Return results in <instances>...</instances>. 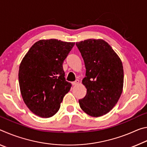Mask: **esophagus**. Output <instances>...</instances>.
Listing matches in <instances>:
<instances>
[{
    "label": "esophagus",
    "instance_id": "obj_1",
    "mask_svg": "<svg viewBox=\"0 0 147 147\" xmlns=\"http://www.w3.org/2000/svg\"><path fill=\"white\" fill-rule=\"evenodd\" d=\"M78 83H79L78 80H76L75 81H74V82H72V84H73V86H75V85H76V84H78Z\"/></svg>",
    "mask_w": 147,
    "mask_h": 147
}]
</instances>
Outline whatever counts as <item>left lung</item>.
I'll use <instances>...</instances> for the list:
<instances>
[{"instance_id":"left-lung-1","label":"left lung","mask_w":147,"mask_h":147,"mask_svg":"<svg viewBox=\"0 0 147 147\" xmlns=\"http://www.w3.org/2000/svg\"><path fill=\"white\" fill-rule=\"evenodd\" d=\"M76 45L86 69L82 84L87 93L79 100L80 106L90 116L105 115L117 103L123 92V63L110 45L102 39H87Z\"/></svg>"}]
</instances>
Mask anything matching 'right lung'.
Instances as JSON below:
<instances>
[{
	"label": "right lung",
	"instance_id": "1",
	"mask_svg": "<svg viewBox=\"0 0 147 147\" xmlns=\"http://www.w3.org/2000/svg\"><path fill=\"white\" fill-rule=\"evenodd\" d=\"M74 43L40 40L32 45L19 66V83L27 107L49 118L58 112L71 84L65 80L63 63Z\"/></svg>",
	"mask_w": 147,
	"mask_h": 147
}]
</instances>
